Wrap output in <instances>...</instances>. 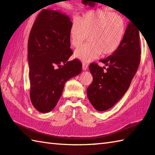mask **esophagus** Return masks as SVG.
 I'll use <instances>...</instances> for the list:
<instances>
[{"mask_svg":"<svg viewBox=\"0 0 155 155\" xmlns=\"http://www.w3.org/2000/svg\"><path fill=\"white\" fill-rule=\"evenodd\" d=\"M82 69H83V70H86L88 69V64L85 63V62H84V63L82 64Z\"/></svg>","mask_w":155,"mask_h":155,"instance_id":"esophagus-1","label":"esophagus"}]
</instances>
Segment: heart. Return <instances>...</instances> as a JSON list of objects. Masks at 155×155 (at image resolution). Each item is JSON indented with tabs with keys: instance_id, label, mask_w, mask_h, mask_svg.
I'll use <instances>...</instances> for the list:
<instances>
[{
	"instance_id": "heart-1",
	"label": "heart",
	"mask_w": 155,
	"mask_h": 155,
	"mask_svg": "<svg viewBox=\"0 0 155 155\" xmlns=\"http://www.w3.org/2000/svg\"><path fill=\"white\" fill-rule=\"evenodd\" d=\"M127 24L123 16L107 10L86 13L75 18L69 30L70 41L75 48L88 39L89 42L75 51L74 56L84 62L110 56L120 47L126 33Z\"/></svg>"
}]
</instances>
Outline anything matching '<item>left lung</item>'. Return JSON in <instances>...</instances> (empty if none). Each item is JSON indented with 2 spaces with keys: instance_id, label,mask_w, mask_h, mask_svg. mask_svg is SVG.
Instances as JSON below:
<instances>
[{
  "instance_id": "obj_1",
  "label": "left lung",
  "mask_w": 155,
  "mask_h": 155,
  "mask_svg": "<svg viewBox=\"0 0 155 155\" xmlns=\"http://www.w3.org/2000/svg\"><path fill=\"white\" fill-rule=\"evenodd\" d=\"M140 54V30L131 21L118 50L99 61L107 69L95 62L89 66L93 80L87 88V95L97 110L103 112L110 109L122 98L137 72Z\"/></svg>"
}]
</instances>
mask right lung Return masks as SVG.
<instances>
[{
    "instance_id": "1",
    "label": "right lung",
    "mask_w": 155,
    "mask_h": 155,
    "mask_svg": "<svg viewBox=\"0 0 155 155\" xmlns=\"http://www.w3.org/2000/svg\"><path fill=\"white\" fill-rule=\"evenodd\" d=\"M69 16L43 9L32 25L28 42L30 98L37 110L47 113L58 103L68 80L80 74L82 64L73 54Z\"/></svg>"
}]
</instances>
